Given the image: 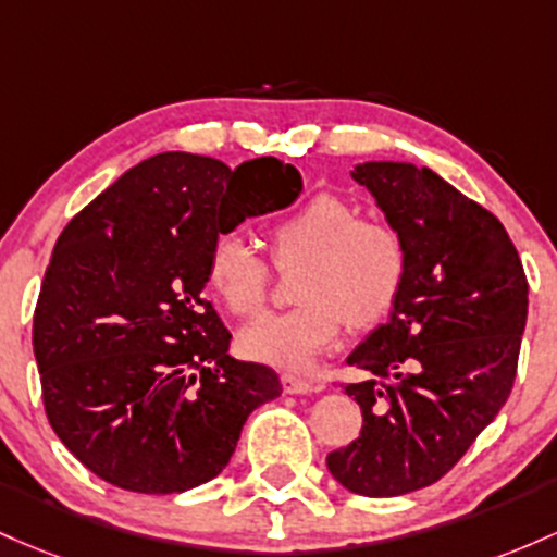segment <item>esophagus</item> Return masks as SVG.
<instances>
[{"mask_svg":"<svg viewBox=\"0 0 557 557\" xmlns=\"http://www.w3.org/2000/svg\"><path fill=\"white\" fill-rule=\"evenodd\" d=\"M281 386H284L286 395H312V392H321V384H312V381L299 379L295 373H284L281 376Z\"/></svg>","mask_w":557,"mask_h":557,"instance_id":"obj_1","label":"esophagus"}]
</instances>
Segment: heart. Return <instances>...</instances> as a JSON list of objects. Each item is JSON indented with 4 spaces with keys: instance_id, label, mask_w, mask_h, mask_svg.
<instances>
[{
    "instance_id": "obj_1",
    "label": "heart",
    "mask_w": 557,
    "mask_h": 557,
    "mask_svg": "<svg viewBox=\"0 0 557 557\" xmlns=\"http://www.w3.org/2000/svg\"><path fill=\"white\" fill-rule=\"evenodd\" d=\"M273 258L295 262V297L284 312L247 323L239 347L249 360L305 371L345 326L379 321L399 295L408 268L403 234L379 218H355L342 197L315 195L271 226ZM208 284L236 315L258 310L268 268L239 234H218L208 252Z\"/></svg>"
}]
</instances>
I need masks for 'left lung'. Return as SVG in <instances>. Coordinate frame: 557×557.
<instances>
[{
	"label": "left lung",
	"mask_w": 557,
	"mask_h": 557,
	"mask_svg": "<svg viewBox=\"0 0 557 557\" xmlns=\"http://www.w3.org/2000/svg\"><path fill=\"white\" fill-rule=\"evenodd\" d=\"M408 249L389 321L347 355L368 373L347 384L360 436L329 453V473L362 497L434 484L495 421L513 389L529 284L503 223L426 165L358 162Z\"/></svg>",
	"instance_id": "obj_1"
}]
</instances>
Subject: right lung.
Wrapping results in <instances>:
<instances>
[{
  "label": "right lung",
  "instance_id": "right-lung-1",
  "mask_svg": "<svg viewBox=\"0 0 557 557\" xmlns=\"http://www.w3.org/2000/svg\"><path fill=\"white\" fill-rule=\"evenodd\" d=\"M302 195L295 165L160 152L67 223L44 273L34 355L47 418L112 486L176 495L228 466L276 371L228 355L202 297L218 234Z\"/></svg>",
  "mask_w": 557,
  "mask_h": 557
}]
</instances>
